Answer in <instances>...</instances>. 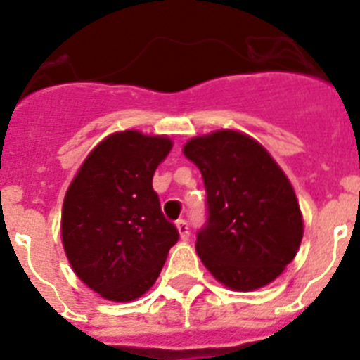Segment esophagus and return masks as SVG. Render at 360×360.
<instances>
[{
	"instance_id": "esophagus-1",
	"label": "esophagus",
	"mask_w": 360,
	"mask_h": 360,
	"mask_svg": "<svg viewBox=\"0 0 360 360\" xmlns=\"http://www.w3.org/2000/svg\"><path fill=\"white\" fill-rule=\"evenodd\" d=\"M176 229L178 232H180V238H182L184 241L189 240V224H187V219H178Z\"/></svg>"
}]
</instances>
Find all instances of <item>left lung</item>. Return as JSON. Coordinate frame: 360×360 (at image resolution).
<instances>
[{
    "label": "left lung",
    "mask_w": 360,
    "mask_h": 360,
    "mask_svg": "<svg viewBox=\"0 0 360 360\" xmlns=\"http://www.w3.org/2000/svg\"><path fill=\"white\" fill-rule=\"evenodd\" d=\"M207 193L196 252L225 287L249 292L274 281L303 240L294 187L259 142L219 129L184 146Z\"/></svg>",
    "instance_id": "obj_1"
}]
</instances>
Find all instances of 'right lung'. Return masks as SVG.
<instances>
[{
    "mask_svg": "<svg viewBox=\"0 0 360 360\" xmlns=\"http://www.w3.org/2000/svg\"><path fill=\"white\" fill-rule=\"evenodd\" d=\"M173 142L119 131L82 162L66 191L61 234L73 272L104 299L126 303L155 285L178 231L165 219L153 174Z\"/></svg>",
    "mask_w": 360,
    "mask_h": 360,
    "instance_id": "right-lung-1",
    "label": "right lung"
}]
</instances>
